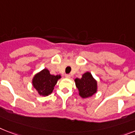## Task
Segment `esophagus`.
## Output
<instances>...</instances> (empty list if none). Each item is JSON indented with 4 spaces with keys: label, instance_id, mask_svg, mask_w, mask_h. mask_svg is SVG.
<instances>
[{
    "label": "esophagus",
    "instance_id": "1",
    "mask_svg": "<svg viewBox=\"0 0 135 135\" xmlns=\"http://www.w3.org/2000/svg\"><path fill=\"white\" fill-rule=\"evenodd\" d=\"M65 77H66V78H70V74H65Z\"/></svg>",
    "mask_w": 135,
    "mask_h": 135
}]
</instances>
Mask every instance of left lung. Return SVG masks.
I'll use <instances>...</instances> for the list:
<instances>
[{
    "mask_svg": "<svg viewBox=\"0 0 135 135\" xmlns=\"http://www.w3.org/2000/svg\"><path fill=\"white\" fill-rule=\"evenodd\" d=\"M74 81L76 86L79 91V95L82 98L91 97L97 92V81L90 72L83 74L81 79H76Z\"/></svg>",
    "mask_w": 135,
    "mask_h": 135,
    "instance_id": "8db88e82",
    "label": "left lung"
}]
</instances>
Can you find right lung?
Returning <instances> with one entry per match:
<instances>
[{
	"label": "right lung",
	"mask_w": 135,
	"mask_h": 135,
	"mask_svg": "<svg viewBox=\"0 0 135 135\" xmlns=\"http://www.w3.org/2000/svg\"><path fill=\"white\" fill-rule=\"evenodd\" d=\"M60 78V75L50 74L48 70L44 69L34 76L32 83L34 88L37 90L40 95L47 96L52 93Z\"/></svg>",
	"instance_id": "right-lung-1"
}]
</instances>
